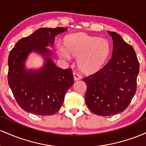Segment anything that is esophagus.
Returning <instances> with one entry per match:
<instances>
[{
	"mask_svg": "<svg viewBox=\"0 0 146 146\" xmlns=\"http://www.w3.org/2000/svg\"><path fill=\"white\" fill-rule=\"evenodd\" d=\"M73 76H74V81H79V80L81 79V76H80V75L77 73L74 72L73 73Z\"/></svg>",
	"mask_w": 146,
	"mask_h": 146,
	"instance_id": "34e87169",
	"label": "esophagus"
}]
</instances>
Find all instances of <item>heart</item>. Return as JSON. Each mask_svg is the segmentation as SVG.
<instances>
[{"instance_id": "b5f03b06", "label": "heart", "mask_w": 146, "mask_h": 146, "mask_svg": "<svg viewBox=\"0 0 146 146\" xmlns=\"http://www.w3.org/2000/svg\"><path fill=\"white\" fill-rule=\"evenodd\" d=\"M111 47L106 38H98L83 32H76L65 36L62 49L58 50L60 58H77L78 70L85 74L90 75L99 72L108 59Z\"/></svg>"}]
</instances>
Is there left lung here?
<instances>
[{
    "mask_svg": "<svg viewBox=\"0 0 146 146\" xmlns=\"http://www.w3.org/2000/svg\"><path fill=\"white\" fill-rule=\"evenodd\" d=\"M113 40L112 58L94 74L83 78L87 85L86 103L99 116L123 112L137 90L139 63L133 47L119 34L108 32Z\"/></svg>",
    "mask_w": 146,
    "mask_h": 146,
    "instance_id": "obj_1",
    "label": "left lung"
}]
</instances>
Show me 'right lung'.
I'll return each instance as SVG.
<instances>
[{
    "label": "right lung",
    "instance_id": "add662e5",
    "mask_svg": "<svg viewBox=\"0 0 146 146\" xmlns=\"http://www.w3.org/2000/svg\"><path fill=\"white\" fill-rule=\"evenodd\" d=\"M67 30L64 27L40 28L19 40L8 58V83L19 106L26 112L40 116L53 115L61 107L67 91L74 83L71 69L56 66L52 47L55 36ZM44 60L38 69H27L25 63L31 53Z\"/></svg>",
    "mask_w": 146,
    "mask_h": 146
}]
</instances>
